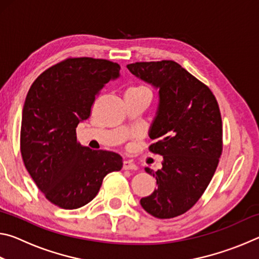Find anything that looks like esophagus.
I'll return each instance as SVG.
<instances>
[{
	"instance_id": "1",
	"label": "esophagus",
	"mask_w": 259,
	"mask_h": 259,
	"mask_svg": "<svg viewBox=\"0 0 259 259\" xmlns=\"http://www.w3.org/2000/svg\"><path fill=\"white\" fill-rule=\"evenodd\" d=\"M123 169L124 170H136L137 169V165H136L133 161L125 160V161H123Z\"/></svg>"
}]
</instances>
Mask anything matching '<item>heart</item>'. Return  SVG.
<instances>
[{
    "mask_svg": "<svg viewBox=\"0 0 259 259\" xmlns=\"http://www.w3.org/2000/svg\"><path fill=\"white\" fill-rule=\"evenodd\" d=\"M129 90H142V91H146V93H150L151 94V91L148 90L146 87H135V88H130Z\"/></svg>",
    "mask_w": 259,
    "mask_h": 259,
    "instance_id": "heart-1",
    "label": "heart"
}]
</instances>
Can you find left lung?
<instances>
[{
	"instance_id": "obj_1",
	"label": "left lung",
	"mask_w": 259,
	"mask_h": 259,
	"mask_svg": "<svg viewBox=\"0 0 259 259\" xmlns=\"http://www.w3.org/2000/svg\"><path fill=\"white\" fill-rule=\"evenodd\" d=\"M136 77L159 90V104L148 136L150 151L163 156L157 188L140 200L145 211L161 219L191 209L208 187L223 150L222 117L207 85L172 60L129 64Z\"/></svg>"
}]
</instances>
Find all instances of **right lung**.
I'll list each match as a JSON object with an SVG mask.
<instances>
[{
    "instance_id": "right-lung-1",
    "label": "right lung",
    "mask_w": 259,
    "mask_h": 259,
    "mask_svg": "<svg viewBox=\"0 0 259 259\" xmlns=\"http://www.w3.org/2000/svg\"><path fill=\"white\" fill-rule=\"evenodd\" d=\"M120 65L105 59L69 58L43 72L29 88L23 108L20 151L30 177L51 203L77 209L89 203L122 157L93 151L76 140V126Z\"/></svg>"
}]
</instances>
